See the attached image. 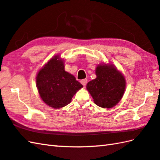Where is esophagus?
Listing matches in <instances>:
<instances>
[{
	"mask_svg": "<svg viewBox=\"0 0 160 160\" xmlns=\"http://www.w3.org/2000/svg\"><path fill=\"white\" fill-rule=\"evenodd\" d=\"M87 81H88V80H87L86 79H82L81 80L80 82H81V83L82 84V85L83 86H85L86 85V83H87Z\"/></svg>",
	"mask_w": 160,
	"mask_h": 160,
	"instance_id": "1",
	"label": "esophagus"
}]
</instances>
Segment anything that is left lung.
Masks as SVG:
<instances>
[{
  "mask_svg": "<svg viewBox=\"0 0 160 160\" xmlns=\"http://www.w3.org/2000/svg\"><path fill=\"white\" fill-rule=\"evenodd\" d=\"M96 78L87 83L86 89L94 103L102 108H111L121 100L126 80L113 64L102 63L95 69Z\"/></svg>",
  "mask_w": 160,
  "mask_h": 160,
  "instance_id": "left-lung-1",
  "label": "left lung"
}]
</instances>
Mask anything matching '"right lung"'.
Instances as JSON below:
<instances>
[{
	"label": "right lung",
	"mask_w": 160,
	"mask_h": 160,
	"mask_svg": "<svg viewBox=\"0 0 160 160\" xmlns=\"http://www.w3.org/2000/svg\"><path fill=\"white\" fill-rule=\"evenodd\" d=\"M36 86L45 104L58 109L69 104L83 86L74 75L65 70V61L60 55L52 57L38 72Z\"/></svg>",
	"instance_id": "1"
}]
</instances>
